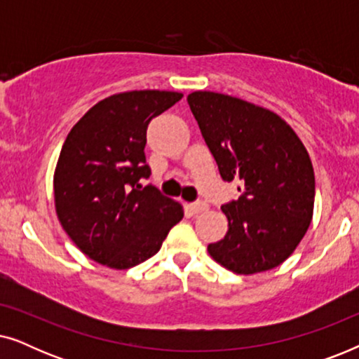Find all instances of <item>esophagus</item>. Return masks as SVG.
I'll return each mask as SVG.
<instances>
[{"label":"esophagus","instance_id":"34e87169","mask_svg":"<svg viewBox=\"0 0 359 359\" xmlns=\"http://www.w3.org/2000/svg\"><path fill=\"white\" fill-rule=\"evenodd\" d=\"M208 203H204V201H198V203H193L188 205L189 212L191 214H199V212H204V210H208Z\"/></svg>","mask_w":359,"mask_h":359}]
</instances>
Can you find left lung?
Segmentation results:
<instances>
[{"instance_id": "obj_1", "label": "left lung", "mask_w": 359, "mask_h": 359, "mask_svg": "<svg viewBox=\"0 0 359 359\" xmlns=\"http://www.w3.org/2000/svg\"><path fill=\"white\" fill-rule=\"evenodd\" d=\"M191 112L224 181L242 196L222 205L229 230L208 252L237 274L268 271L291 257L313 214L311 156L276 112L222 93L188 95Z\"/></svg>"}]
</instances>
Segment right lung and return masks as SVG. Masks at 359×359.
Here are the masks:
<instances>
[{
  "label": "right lung",
  "instance_id": "add662e5",
  "mask_svg": "<svg viewBox=\"0 0 359 359\" xmlns=\"http://www.w3.org/2000/svg\"><path fill=\"white\" fill-rule=\"evenodd\" d=\"M183 95L140 90L91 107L67 135L53 173L57 217L73 243L96 263L129 269L158 252L183 205L149 178L147 127Z\"/></svg>",
  "mask_w": 359,
  "mask_h": 359
}]
</instances>
